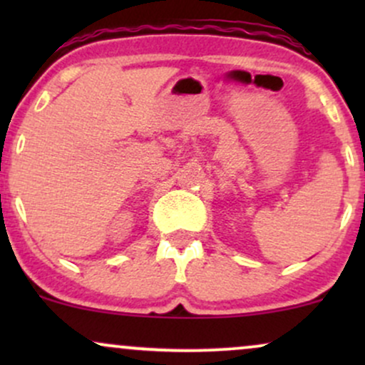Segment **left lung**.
Instances as JSON below:
<instances>
[{
	"instance_id": "1",
	"label": "left lung",
	"mask_w": 365,
	"mask_h": 365,
	"mask_svg": "<svg viewBox=\"0 0 365 365\" xmlns=\"http://www.w3.org/2000/svg\"><path fill=\"white\" fill-rule=\"evenodd\" d=\"M364 170H365V166H364Z\"/></svg>"
}]
</instances>
